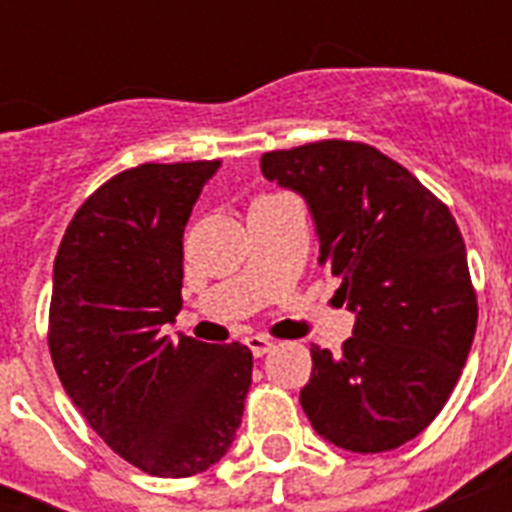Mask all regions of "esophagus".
Listing matches in <instances>:
<instances>
[{
    "instance_id": "esophagus-1",
    "label": "esophagus",
    "mask_w": 512,
    "mask_h": 512,
    "mask_svg": "<svg viewBox=\"0 0 512 512\" xmlns=\"http://www.w3.org/2000/svg\"><path fill=\"white\" fill-rule=\"evenodd\" d=\"M244 342H247V348L252 350L255 356H265V353L273 348V340L265 335H249L244 337Z\"/></svg>"
}]
</instances>
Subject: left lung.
Segmentation results:
<instances>
[{
  "label": "left lung",
  "mask_w": 512,
  "mask_h": 512,
  "mask_svg": "<svg viewBox=\"0 0 512 512\" xmlns=\"http://www.w3.org/2000/svg\"><path fill=\"white\" fill-rule=\"evenodd\" d=\"M260 170L308 201L319 263L356 313L340 356L311 348L300 404L313 430L377 454L420 436L452 396L476 335L468 252L444 201L353 140L268 151Z\"/></svg>",
  "instance_id": "left-lung-1"
}]
</instances>
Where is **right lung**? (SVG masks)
I'll use <instances>...</instances> for the list:
<instances>
[{
	"label": "right lung",
	"instance_id": "1",
	"mask_svg": "<svg viewBox=\"0 0 512 512\" xmlns=\"http://www.w3.org/2000/svg\"><path fill=\"white\" fill-rule=\"evenodd\" d=\"M220 162L140 164L68 223L52 271L50 353L68 398L143 473L188 478L233 444L247 345L164 335L183 308V231Z\"/></svg>",
	"mask_w": 512,
	"mask_h": 512
}]
</instances>
